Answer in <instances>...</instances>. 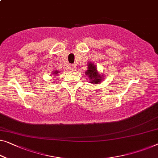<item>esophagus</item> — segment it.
<instances>
[{"instance_id": "1", "label": "esophagus", "mask_w": 158, "mask_h": 158, "mask_svg": "<svg viewBox=\"0 0 158 158\" xmlns=\"http://www.w3.org/2000/svg\"><path fill=\"white\" fill-rule=\"evenodd\" d=\"M69 68L70 70H72V71H75V70H76V67H75V66L74 64L70 65Z\"/></svg>"}]
</instances>
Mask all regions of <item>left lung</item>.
I'll return each instance as SVG.
<instances>
[{
    "label": "left lung",
    "mask_w": 158,
    "mask_h": 158,
    "mask_svg": "<svg viewBox=\"0 0 158 158\" xmlns=\"http://www.w3.org/2000/svg\"><path fill=\"white\" fill-rule=\"evenodd\" d=\"M86 74L88 75L89 79L91 80V83L98 84L102 82L103 79L102 76H100L97 72L96 68L93 63H89L88 65V70L86 72Z\"/></svg>",
    "instance_id": "8db88e82"
}]
</instances>
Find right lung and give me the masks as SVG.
Segmentation results:
<instances>
[{
	"label": "right lung",
	"mask_w": 158,
	"mask_h": 158,
	"mask_svg": "<svg viewBox=\"0 0 158 158\" xmlns=\"http://www.w3.org/2000/svg\"><path fill=\"white\" fill-rule=\"evenodd\" d=\"M54 73H55V74H57V72H56V71H55V72H54Z\"/></svg>",
	"instance_id": "obj_1"
}]
</instances>
